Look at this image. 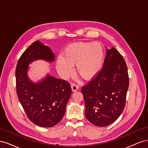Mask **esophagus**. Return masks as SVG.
<instances>
[{"label": "esophagus", "mask_w": 148, "mask_h": 148, "mask_svg": "<svg viewBox=\"0 0 148 148\" xmlns=\"http://www.w3.org/2000/svg\"><path fill=\"white\" fill-rule=\"evenodd\" d=\"M71 89H72L73 91H77L78 89H79L78 85L77 84H75V83H72V84H71Z\"/></svg>", "instance_id": "34e87169"}]
</instances>
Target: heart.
I'll return each instance as SVG.
<instances>
[{
	"label": "heart",
	"instance_id": "obj_1",
	"mask_svg": "<svg viewBox=\"0 0 148 148\" xmlns=\"http://www.w3.org/2000/svg\"><path fill=\"white\" fill-rule=\"evenodd\" d=\"M104 60V50L102 44L93 42H78L67 46L63 57L58 56L56 66L64 77L73 73L75 64L76 71L82 78L90 79L99 73Z\"/></svg>",
	"mask_w": 148,
	"mask_h": 148
}]
</instances>
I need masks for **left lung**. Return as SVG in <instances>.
<instances>
[{
  "label": "left lung",
  "instance_id": "left-lung-1",
  "mask_svg": "<svg viewBox=\"0 0 148 148\" xmlns=\"http://www.w3.org/2000/svg\"><path fill=\"white\" fill-rule=\"evenodd\" d=\"M128 86L123 57L114 47L107 50L102 69L82 88L86 119L97 127L114 122L125 108Z\"/></svg>",
  "mask_w": 148,
  "mask_h": 148
}]
</instances>
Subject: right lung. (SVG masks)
Listing matches in <instances>:
<instances>
[{
  "mask_svg": "<svg viewBox=\"0 0 148 148\" xmlns=\"http://www.w3.org/2000/svg\"><path fill=\"white\" fill-rule=\"evenodd\" d=\"M36 59L53 61L55 56L39 41L26 49L15 70L17 96L31 122L39 127H52L64 117L71 89L67 81L50 75L37 84L31 82L27 77L28 65Z\"/></svg>",
  "mask_w": 148,
  "mask_h": 148,
  "instance_id": "right-lung-1",
  "label": "right lung"
}]
</instances>
